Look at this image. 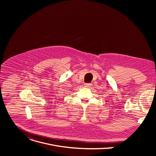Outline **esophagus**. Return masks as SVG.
Masks as SVG:
<instances>
[{"mask_svg":"<svg viewBox=\"0 0 156 156\" xmlns=\"http://www.w3.org/2000/svg\"><path fill=\"white\" fill-rule=\"evenodd\" d=\"M84 87H91V86H92V84H91V83H85L84 84Z\"/></svg>","mask_w":156,"mask_h":156,"instance_id":"obj_1","label":"esophagus"}]
</instances>
